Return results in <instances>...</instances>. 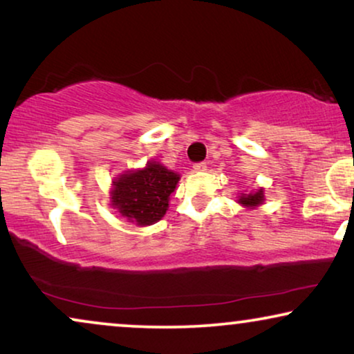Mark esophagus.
<instances>
[{
	"mask_svg": "<svg viewBox=\"0 0 354 354\" xmlns=\"http://www.w3.org/2000/svg\"><path fill=\"white\" fill-rule=\"evenodd\" d=\"M206 167H207V164H206V162H196L195 166H193V171L201 172V171H206Z\"/></svg>",
	"mask_w": 354,
	"mask_h": 354,
	"instance_id": "obj_1",
	"label": "esophagus"
}]
</instances>
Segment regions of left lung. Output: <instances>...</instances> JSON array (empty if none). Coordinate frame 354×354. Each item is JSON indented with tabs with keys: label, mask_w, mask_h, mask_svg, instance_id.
Returning <instances> with one entry per match:
<instances>
[{
	"label": "left lung",
	"mask_w": 354,
	"mask_h": 354,
	"mask_svg": "<svg viewBox=\"0 0 354 354\" xmlns=\"http://www.w3.org/2000/svg\"><path fill=\"white\" fill-rule=\"evenodd\" d=\"M263 201H264V193H263V190H258V192H254V193H250V195H243V193H241V196H240V200H239V203H241V205L246 206V207L259 206Z\"/></svg>",
	"instance_id": "obj_1"
}]
</instances>
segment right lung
I'll use <instances>...</instances> for the list:
<instances>
[{
	"instance_id": "obj_1",
	"label": "right lung",
	"mask_w": 354,
	"mask_h": 354,
	"mask_svg": "<svg viewBox=\"0 0 354 354\" xmlns=\"http://www.w3.org/2000/svg\"><path fill=\"white\" fill-rule=\"evenodd\" d=\"M176 172L159 162H148L142 171L124 174L114 182L113 206L138 225H151L166 214L169 196L178 182Z\"/></svg>"
}]
</instances>
